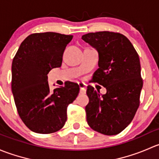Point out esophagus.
<instances>
[{"label":"esophagus","mask_w":159,"mask_h":159,"mask_svg":"<svg viewBox=\"0 0 159 159\" xmlns=\"http://www.w3.org/2000/svg\"><path fill=\"white\" fill-rule=\"evenodd\" d=\"M80 88V93L81 94H85L86 93V85L84 83H78Z\"/></svg>","instance_id":"34e87169"}]
</instances>
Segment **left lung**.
<instances>
[{
  "instance_id": "left-lung-1",
  "label": "left lung",
  "mask_w": 159,
  "mask_h": 159,
  "mask_svg": "<svg viewBox=\"0 0 159 159\" xmlns=\"http://www.w3.org/2000/svg\"><path fill=\"white\" fill-rule=\"evenodd\" d=\"M81 38L98 52L99 68L92 80L107 90L102 94L88 86V124L98 132L115 135L131 123L140 104L143 81L139 54L120 33L99 31Z\"/></svg>"
}]
</instances>
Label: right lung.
I'll list each match as a JSON object with an SVG mask.
<instances>
[{"mask_svg": "<svg viewBox=\"0 0 159 159\" xmlns=\"http://www.w3.org/2000/svg\"><path fill=\"white\" fill-rule=\"evenodd\" d=\"M72 35L35 33L20 44L12 61L11 89L17 112L25 125L39 134L60 130L67 120L68 105L79 93L76 83L50 89L48 74L61 66L63 53Z\"/></svg>", "mask_w": 159, "mask_h": 159, "instance_id": "1", "label": "right lung"}]
</instances>
